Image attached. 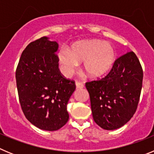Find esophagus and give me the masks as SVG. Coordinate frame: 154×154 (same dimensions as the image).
<instances>
[{"mask_svg":"<svg viewBox=\"0 0 154 154\" xmlns=\"http://www.w3.org/2000/svg\"><path fill=\"white\" fill-rule=\"evenodd\" d=\"M75 85L77 89H82L84 87V84L82 82H76Z\"/></svg>","mask_w":154,"mask_h":154,"instance_id":"1","label":"esophagus"}]
</instances>
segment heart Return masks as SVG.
Returning a JSON list of instances; mask_svg holds the SVG:
<instances>
[{
    "mask_svg": "<svg viewBox=\"0 0 154 154\" xmlns=\"http://www.w3.org/2000/svg\"><path fill=\"white\" fill-rule=\"evenodd\" d=\"M58 62L64 74L70 76L83 62V69L91 78L97 79L109 72L116 59V51L112 44L99 39L79 41L69 50L62 48L58 53Z\"/></svg>",
    "mask_w": 154,
    "mask_h": 154,
    "instance_id": "heart-1",
    "label": "heart"
}]
</instances>
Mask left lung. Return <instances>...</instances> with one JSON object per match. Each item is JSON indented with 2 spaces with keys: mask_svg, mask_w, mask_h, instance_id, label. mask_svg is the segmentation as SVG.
I'll return each instance as SVG.
<instances>
[{
  "mask_svg": "<svg viewBox=\"0 0 154 154\" xmlns=\"http://www.w3.org/2000/svg\"><path fill=\"white\" fill-rule=\"evenodd\" d=\"M142 66L133 51L116 60L107 75L87 82L94 121L104 130L126 124L137 109L143 84Z\"/></svg>",
  "mask_w": 154,
  "mask_h": 154,
  "instance_id": "obj_1",
  "label": "left lung"
}]
</instances>
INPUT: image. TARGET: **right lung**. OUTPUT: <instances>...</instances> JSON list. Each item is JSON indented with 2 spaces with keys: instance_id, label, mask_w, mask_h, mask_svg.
<instances>
[{
  "instance_id": "right-lung-1",
  "label": "right lung",
  "mask_w": 154,
  "mask_h": 154,
  "mask_svg": "<svg viewBox=\"0 0 154 154\" xmlns=\"http://www.w3.org/2000/svg\"><path fill=\"white\" fill-rule=\"evenodd\" d=\"M58 45L42 37L23 51L16 69L19 102L25 117L41 130L55 131L69 120L67 104L75 89L58 69Z\"/></svg>"
}]
</instances>
